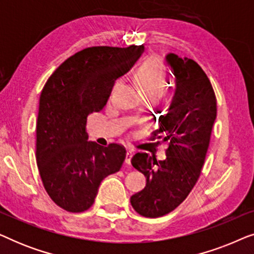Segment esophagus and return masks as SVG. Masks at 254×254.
Wrapping results in <instances>:
<instances>
[{
	"mask_svg": "<svg viewBox=\"0 0 254 254\" xmlns=\"http://www.w3.org/2000/svg\"><path fill=\"white\" fill-rule=\"evenodd\" d=\"M133 150H127V154H126V163L127 164H130V159H131V157H133Z\"/></svg>",
	"mask_w": 254,
	"mask_h": 254,
	"instance_id": "obj_1",
	"label": "esophagus"
}]
</instances>
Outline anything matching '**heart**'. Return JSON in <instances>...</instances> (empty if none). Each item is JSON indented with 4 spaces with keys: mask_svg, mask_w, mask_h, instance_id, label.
Listing matches in <instances>:
<instances>
[{
    "mask_svg": "<svg viewBox=\"0 0 254 254\" xmlns=\"http://www.w3.org/2000/svg\"><path fill=\"white\" fill-rule=\"evenodd\" d=\"M138 78L149 93L159 96L166 88V75L157 65H144L138 72Z\"/></svg>",
    "mask_w": 254,
    "mask_h": 254,
    "instance_id": "1",
    "label": "heart"
}]
</instances>
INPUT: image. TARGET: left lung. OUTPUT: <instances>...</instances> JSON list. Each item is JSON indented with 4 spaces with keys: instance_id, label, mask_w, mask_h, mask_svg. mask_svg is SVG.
<instances>
[{
    "instance_id": "8db88e82",
    "label": "left lung",
    "mask_w": 254,
    "mask_h": 254,
    "mask_svg": "<svg viewBox=\"0 0 254 254\" xmlns=\"http://www.w3.org/2000/svg\"><path fill=\"white\" fill-rule=\"evenodd\" d=\"M175 78V92L154 137L169 141L166 159L157 162L137 152L131 165L147 178V185L130 197L135 210L145 217H159L176 209L199 179L216 119V97L202 68L189 58L165 55Z\"/></svg>"
}]
</instances>
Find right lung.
<instances>
[{
	"label": "right lung",
	"mask_w": 254,
	"mask_h": 254,
	"mask_svg": "<svg viewBox=\"0 0 254 254\" xmlns=\"http://www.w3.org/2000/svg\"><path fill=\"white\" fill-rule=\"evenodd\" d=\"M144 46L85 48L67 59L45 84L37 120V165L45 190L71 213L89 209L100 183L119 171L123 145L88 141L86 118L106 105L116 79L133 67Z\"/></svg>",
	"instance_id": "obj_1"
}]
</instances>
